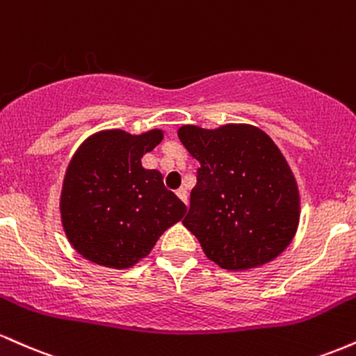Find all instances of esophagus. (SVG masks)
<instances>
[{"label": "esophagus", "instance_id": "esophagus-1", "mask_svg": "<svg viewBox=\"0 0 356 356\" xmlns=\"http://www.w3.org/2000/svg\"><path fill=\"white\" fill-rule=\"evenodd\" d=\"M177 195H179V199H181V201L187 206V202H189L187 201V199H189L187 197V191L184 189V187H181V189H177Z\"/></svg>", "mask_w": 356, "mask_h": 356}]
</instances>
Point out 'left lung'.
I'll return each mask as SVG.
<instances>
[{
    "label": "left lung",
    "mask_w": 356,
    "mask_h": 356,
    "mask_svg": "<svg viewBox=\"0 0 356 356\" xmlns=\"http://www.w3.org/2000/svg\"><path fill=\"white\" fill-rule=\"evenodd\" d=\"M177 136L201 164L182 222L206 256L236 271L283 252L296 232L300 195L275 142L251 125H184Z\"/></svg>",
    "instance_id": "8db88e82"
}]
</instances>
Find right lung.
<instances>
[{"label":"right lung","mask_w":356,"mask_h":356,"mask_svg":"<svg viewBox=\"0 0 356 356\" xmlns=\"http://www.w3.org/2000/svg\"><path fill=\"white\" fill-rule=\"evenodd\" d=\"M161 140V130L142 136L107 130L87 138L73 155L60 211L81 256L107 268H130L184 218L186 204L164 186L162 174L140 164Z\"/></svg>","instance_id":"1"}]
</instances>
